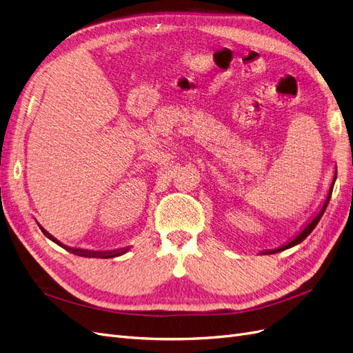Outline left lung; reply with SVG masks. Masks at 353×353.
Here are the masks:
<instances>
[{"mask_svg": "<svg viewBox=\"0 0 353 353\" xmlns=\"http://www.w3.org/2000/svg\"><path fill=\"white\" fill-rule=\"evenodd\" d=\"M333 187H334V181H333V184H331V187H330V193H328V197H327V200H325V203H324V206H323L321 212H319L318 215L312 219V222H311V223H307V227H306L301 234H299L297 237H294L290 243L285 244V245H283V248H280V249H275V250H268V252H265V254H266V253H279V252H283V250H285V249H288V248H293V245H296V244H299V243H302V241L309 236V234L312 232V230L316 227V223L319 222V219H321V216L324 215L325 208H327L328 201H330V197H331V193H333Z\"/></svg>", "mask_w": 353, "mask_h": 353, "instance_id": "left-lung-1", "label": "left lung"}]
</instances>
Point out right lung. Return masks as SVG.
Segmentation results:
<instances>
[{
    "label": "right lung",
    "mask_w": 353,
    "mask_h": 353,
    "mask_svg": "<svg viewBox=\"0 0 353 353\" xmlns=\"http://www.w3.org/2000/svg\"><path fill=\"white\" fill-rule=\"evenodd\" d=\"M42 230V228H41ZM42 232L46 234V236L48 237V239H51L52 241H56L57 244H60L54 237H51L50 234L46 231V230H42ZM61 245V244H60ZM63 248L65 249H68L69 252H72V253H74V254H83V256H100V258H114V256H119V254H122V253H125V252H100V253H97V252H88V250H79V249H70V248H66V245H63Z\"/></svg>",
    "instance_id": "1"
}]
</instances>
